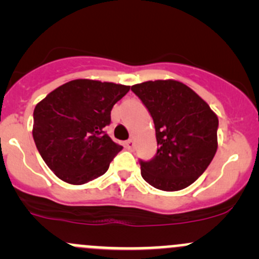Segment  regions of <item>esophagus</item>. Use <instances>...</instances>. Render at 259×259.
<instances>
[{
    "label": "esophagus",
    "instance_id": "34e87169",
    "mask_svg": "<svg viewBox=\"0 0 259 259\" xmlns=\"http://www.w3.org/2000/svg\"><path fill=\"white\" fill-rule=\"evenodd\" d=\"M125 145H126V148L129 149V150H134V148H135L134 140H133V139L126 140V142H125Z\"/></svg>",
    "mask_w": 259,
    "mask_h": 259
}]
</instances>
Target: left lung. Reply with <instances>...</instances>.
<instances>
[{
    "instance_id": "left-lung-1",
    "label": "left lung",
    "mask_w": 259,
    "mask_h": 259,
    "mask_svg": "<svg viewBox=\"0 0 259 259\" xmlns=\"http://www.w3.org/2000/svg\"><path fill=\"white\" fill-rule=\"evenodd\" d=\"M151 115L158 150L139 159L142 177L156 189L176 192L195 182L217 151L218 117L190 88L174 80L132 86Z\"/></svg>"
}]
</instances>
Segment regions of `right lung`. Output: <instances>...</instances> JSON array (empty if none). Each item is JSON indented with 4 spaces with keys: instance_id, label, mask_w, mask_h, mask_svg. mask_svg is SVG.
Segmentation results:
<instances>
[{
    "instance_id": "add662e5",
    "label": "right lung",
    "mask_w": 259,
    "mask_h": 259,
    "mask_svg": "<svg viewBox=\"0 0 259 259\" xmlns=\"http://www.w3.org/2000/svg\"><path fill=\"white\" fill-rule=\"evenodd\" d=\"M130 86L72 80L55 89L33 110V140L48 166L80 185L106 173L122 149L105 132L111 109Z\"/></svg>"
}]
</instances>
